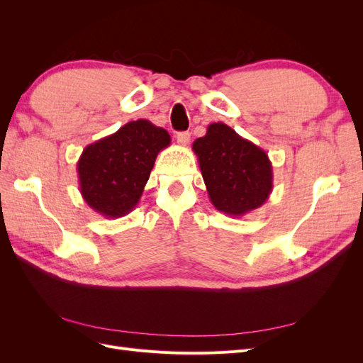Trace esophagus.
<instances>
[{"label": "esophagus", "mask_w": 363, "mask_h": 363, "mask_svg": "<svg viewBox=\"0 0 363 363\" xmlns=\"http://www.w3.org/2000/svg\"><path fill=\"white\" fill-rule=\"evenodd\" d=\"M177 142L180 145H183V147H186L191 142V133L189 131H180V133H177Z\"/></svg>", "instance_id": "esophagus-1"}]
</instances>
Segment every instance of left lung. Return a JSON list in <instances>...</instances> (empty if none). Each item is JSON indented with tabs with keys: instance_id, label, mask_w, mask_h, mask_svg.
Instances as JSON below:
<instances>
[{
	"instance_id": "1",
	"label": "left lung",
	"mask_w": 363,
	"mask_h": 363,
	"mask_svg": "<svg viewBox=\"0 0 363 363\" xmlns=\"http://www.w3.org/2000/svg\"><path fill=\"white\" fill-rule=\"evenodd\" d=\"M192 150L212 204L230 216L259 208L272 191V164L265 151L224 123L207 127Z\"/></svg>"
}]
</instances>
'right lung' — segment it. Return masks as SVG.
Wrapping results in <instances>:
<instances>
[{
	"label": "right lung",
	"instance_id": "add662e5",
	"mask_svg": "<svg viewBox=\"0 0 363 363\" xmlns=\"http://www.w3.org/2000/svg\"><path fill=\"white\" fill-rule=\"evenodd\" d=\"M169 144L167 130L138 119L87 145L77 162L83 200L106 218L125 216L138 206L157 155Z\"/></svg>",
	"mask_w": 363,
	"mask_h": 363
}]
</instances>
